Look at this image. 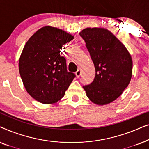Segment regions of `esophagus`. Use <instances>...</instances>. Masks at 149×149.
<instances>
[{"instance_id":"1","label":"esophagus","mask_w":149,"mask_h":149,"mask_svg":"<svg viewBox=\"0 0 149 149\" xmlns=\"http://www.w3.org/2000/svg\"><path fill=\"white\" fill-rule=\"evenodd\" d=\"M81 74V69L79 68L78 70H77V72H75V74H76V77H77V78H79V77H80Z\"/></svg>"}]
</instances>
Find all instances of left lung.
I'll use <instances>...</instances> for the list:
<instances>
[{"mask_svg":"<svg viewBox=\"0 0 149 149\" xmlns=\"http://www.w3.org/2000/svg\"><path fill=\"white\" fill-rule=\"evenodd\" d=\"M79 34L85 40L95 70L93 82L83 86V89L93 103L108 104L122 94L131 81V55L106 28H87Z\"/></svg>","mask_w":149,"mask_h":149,"instance_id":"8db88e82","label":"left lung"}]
</instances>
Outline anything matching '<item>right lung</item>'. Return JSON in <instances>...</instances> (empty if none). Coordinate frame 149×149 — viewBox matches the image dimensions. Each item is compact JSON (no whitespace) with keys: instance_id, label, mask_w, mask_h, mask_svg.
<instances>
[{"instance_id":"add662e5","label":"right lung","mask_w":149,"mask_h":149,"mask_svg":"<svg viewBox=\"0 0 149 149\" xmlns=\"http://www.w3.org/2000/svg\"><path fill=\"white\" fill-rule=\"evenodd\" d=\"M74 36L50 26L38 30L24 46L19 71L26 90L42 104H54L64 97L75 74L67 71L61 49Z\"/></svg>"}]
</instances>
